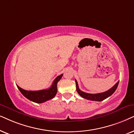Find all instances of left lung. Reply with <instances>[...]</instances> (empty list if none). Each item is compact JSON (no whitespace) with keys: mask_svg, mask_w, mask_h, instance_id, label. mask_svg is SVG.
Wrapping results in <instances>:
<instances>
[{"mask_svg":"<svg viewBox=\"0 0 134 134\" xmlns=\"http://www.w3.org/2000/svg\"><path fill=\"white\" fill-rule=\"evenodd\" d=\"M75 83H76V91L78 92V93L79 94V95L82 97L84 99L90 100H94V101H102L103 100H105L107 98L110 97V96H111L115 91L116 90L119 84V81L113 86L111 89H110L109 90L107 91L104 92H101V93H98V94H89L86 93V92L81 91V90L79 89L78 87V85L77 81L75 80Z\"/></svg>","mask_w":134,"mask_h":134,"instance_id":"8db88e82","label":"left lung"}]
</instances>
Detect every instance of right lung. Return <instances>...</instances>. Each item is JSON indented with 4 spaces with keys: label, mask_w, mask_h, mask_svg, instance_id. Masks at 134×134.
I'll return each mask as SVG.
<instances>
[{
    "label": "right lung",
    "mask_w": 134,
    "mask_h": 134,
    "mask_svg": "<svg viewBox=\"0 0 134 134\" xmlns=\"http://www.w3.org/2000/svg\"><path fill=\"white\" fill-rule=\"evenodd\" d=\"M62 75H63V74L57 76L56 79L53 81L51 86L47 90L40 91H26L21 88L18 85L16 86L19 91L21 92V94L27 99L35 103H43L55 97V96L57 94V84H58V82L61 79Z\"/></svg>",
    "instance_id": "right-lung-1"
}]
</instances>
